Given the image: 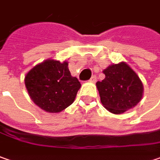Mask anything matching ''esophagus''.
<instances>
[{
    "mask_svg": "<svg viewBox=\"0 0 160 160\" xmlns=\"http://www.w3.org/2000/svg\"><path fill=\"white\" fill-rule=\"evenodd\" d=\"M90 80L91 82H96V81H97V76H96V75H93V76L90 78V80Z\"/></svg>",
    "mask_w": 160,
    "mask_h": 160,
    "instance_id": "esophagus-1",
    "label": "esophagus"
}]
</instances>
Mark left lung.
<instances>
[{"label": "left lung", "instance_id": "obj_1", "mask_svg": "<svg viewBox=\"0 0 160 160\" xmlns=\"http://www.w3.org/2000/svg\"><path fill=\"white\" fill-rule=\"evenodd\" d=\"M103 72L106 78L96 85L101 103L109 112L120 115L142 100V82L126 62L109 65Z\"/></svg>", "mask_w": 160, "mask_h": 160}]
</instances>
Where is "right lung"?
I'll list each match as a JSON object with an SVG mask.
<instances>
[{"instance_id": "1", "label": "right lung", "mask_w": 160, "mask_h": 160, "mask_svg": "<svg viewBox=\"0 0 160 160\" xmlns=\"http://www.w3.org/2000/svg\"><path fill=\"white\" fill-rule=\"evenodd\" d=\"M25 85L33 102L49 113H59L71 106L81 86L71 75L66 61L52 59L32 68L25 77Z\"/></svg>"}]
</instances>
